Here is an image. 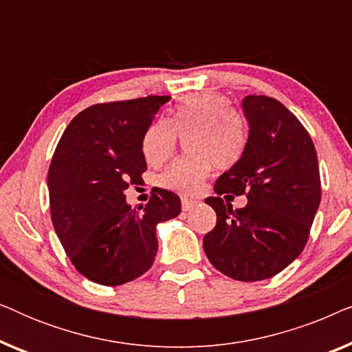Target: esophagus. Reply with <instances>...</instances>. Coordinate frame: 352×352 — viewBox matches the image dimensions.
<instances>
[{
	"instance_id": "34e87169",
	"label": "esophagus",
	"mask_w": 352,
	"mask_h": 352,
	"mask_svg": "<svg viewBox=\"0 0 352 352\" xmlns=\"http://www.w3.org/2000/svg\"><path fill=\"white\" fill-rule=\"evenodd\" d=\"M197 205L195 200H189V199H182V211H190L194 206Z\"/></svg>"
}]
</instances>
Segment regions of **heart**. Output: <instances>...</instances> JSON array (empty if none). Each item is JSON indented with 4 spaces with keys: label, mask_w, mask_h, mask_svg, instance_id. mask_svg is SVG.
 Segmentation results:
<instances>
[{
    "label": "heart",
    "mask_w": 352,
    "mask_h": 352,
    "mask_svg": "<svg viewBox=\"0 0 352 352\" xmlns=\"http://www.w3.org/2000/svg\"><path fill=\"white\" fill-rule=\"evenodd\" d=\"M177 136L186 138L189 153L168 166L157 184L175 194L192 197L200 190L211 166L232 168L248 144L247 123L229 99L218 93H195L176 104L171 117L157 118L141 138V152L148 165L160 166L173 155Z\"/></svg>",
    "instance_id": "obj_1"
}]
</instances>
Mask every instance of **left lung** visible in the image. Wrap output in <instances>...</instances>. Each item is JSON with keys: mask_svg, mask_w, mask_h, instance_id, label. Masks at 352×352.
Segmentation results:
<instances>
[{"mask_svg": "<svg viewBox=\"0 0 352 352\" xmlns=\"http://www.w3.org/2000/svg\"><path fill=\"white\" fill-rule=\"evenodd\" d=\"M250 133L243 157L218 177L205 204L216 211L204 237L210 263L242 282L274 277L300 256L319 208L322 187L314 142L300 120L277 99L247 96ZM247 195L234 210L221 195Z\"/></svg>", "mask_w": 352, "mask_h": 352, "instance_id": "1", "label": "left lung"}]
</instances>
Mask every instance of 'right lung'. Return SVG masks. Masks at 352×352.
<instances>
[{"label": "right lung", "instance_id": "obj_1", "mask_svg": "<svg viewBox=\"0 0 352 352\" xmlns=\"http://www.w3.org/2000/svg\"><path fill=\"white\" fill-rule=\"evenodd\" d=\"M170 96L94 104L69 123L47 171L51 219L67 256L86 278L115 287L147 272L158 223L181 213L175 192L155 187L146 206L124 200L147 170L141 138Z\"/></svg>", "mask_w": 352, "mask_h": 352}]
</instances>
